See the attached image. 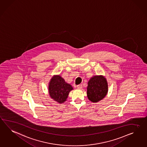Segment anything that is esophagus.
I'll return each mask as SVG.
<instances>
[{"mask_svg":"<svg viewBox=\"0 0 147 147\" xmlns=\"http://www.w3.org/2000/svg\"><path fill=\"white\" fill-rule=\"evenodd\" d=\"M82 84H80V85H77V88H78V89H82Z\"/></svg>","mask_w":147,"mask_h":147,"instance_id":"obj_1","label":"esophagus"}]
</instances>
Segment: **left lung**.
I'll return each mask as SVG.
<instances>
[{"instance_id":"1","label":"left lung","mask_w":147,"mask_h":147,"mask_svg":"<svg viewBox=\"0 0 147 147\" xmlns=\"http://www.w3.org/2000/svg\"><path fill=\"white\" fill-rule=\"evenodd\" d=\"M108 85L107 79L103 76H95L90 78L88 82L87 95L92 102H98L107 94Z\"/></svg>"}]
</instances>
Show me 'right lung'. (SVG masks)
Listing matches in <instances>:
<instances>
[{
	"label": "right lung",
	"mask_w": 147,
	"mask_h": 147,
	"mask_svg": "<svg viewBox=\"0 0 147 147\" xmlns=\"http://www.w3.org/2000/svg\"><path fill=\"white\" fill-rule=\"evenodd\" d=\"M72 90L71 85L66 83L60 75L54 76L49 83V95L59 103H62L67 100L69 92Z\"/></svg>",
	"instance_id": "right-lung-1"
}]
</instances>
